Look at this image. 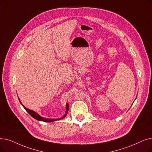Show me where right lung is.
I'll use <instances>...</instances> for the list:
<instances>
[{"instance_id":"right-lung-1","label":"right lung","mask_w":152,"mask_h":152,"mask_svg":"<svg viewBox=\"0 0 152 152\" xmlns=\"http://www.w3.org/2000/svg\"><path fill=\"white\" fill-rule=\"evenodd\" d=\"M18 99H19V98H18ZM19 101H20V104L23 105V107L25 108V109L27 110V113L32 117H34V118H35L36 120H38V121H43V122H54V121H59V120H60V119H62V118H64L65 117H66V114H67V113H68V110H69V104H66V114H64V115L62 117V118H56V119H55V118H53V119H49V118H44V117H41V116H39V115H38L37 113H36L35 112H34V111H33V110H30V109H27V108H26L24 105L22 104V102H20V99H19Z\"/></svg>"}]
</instances>
